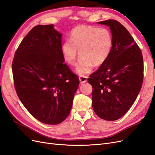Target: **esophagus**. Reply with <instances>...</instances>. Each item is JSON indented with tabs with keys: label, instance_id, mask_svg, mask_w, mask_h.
I'll list each match as a JSON object with an SVG mask.
<instances>
[{
	"label": "esophagus",
	"instance_id": "obj_1",
	"mask_svg": "<svg viewBox=\"0 0 155 155\" xmlns=\"http://www.w3.org/2000/svg\"><path fill=\"white\" fill-rule=\"evenodd\" d=\"M87 77L86 76H80L79 78V81H80V83H85L87 81Z\"/></svg>",
	"mask_w": 155,
	"mask_h": 155
}]
</instances>
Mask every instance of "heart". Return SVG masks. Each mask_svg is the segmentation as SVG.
<instances>
[{"instance_id": "b5f03b06", "label": "heart", "mask_w": 155, "mask_h": 155, "mask_svg": "<svg viewBox=\"0 0 155 155\" xmlns=\"http://www.w3.org/2000/svg\"><path fill=\"white\" fill-rule=\"evenodd\" d=\"M113 46L111 32L105 28L81 25L74 28L70 40L61 46L64 60L75 66L78 54L81 56L76 71L80 75L90 73L95 66H100L109 58ZM79 52H78V51Z\"/></svg>"}]
</instances>
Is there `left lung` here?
Returning a JSON list of instances; mask_svg holds the SVG:
<instances>
[{
  "mask_svg": "<svg viewBox=\"0 0 155 155\" xmlns=\"http://www.w3.org/2000/svg\"><path fill=\"white\" fill-rule=\"evenodd\" d=\"M109 26L113 46L109 58L92 73V108L103 120L114 121L127 112L138 95L143 78L142 51L128 30L115 20L97 22Z\"/></svg>",
  "mask_w": 155,
  "mask_h": 155,
  "instance_id": "8db88e82",
  "label": "left lung"
}]
</instances>
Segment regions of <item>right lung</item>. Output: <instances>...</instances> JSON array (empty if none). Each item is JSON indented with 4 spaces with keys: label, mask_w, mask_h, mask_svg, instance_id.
<instances>
[{
    "label": "right lung",
    "mask_w": 155,
    "mask_h": 155,
    "mask_svg": "<svg viewBox=\"0 0 155 155\" xmlns=\"http://www.w3.org/2000/svg\"><path fill=\"white\" fill-rule=\"evenodd\" d=\"M61 37L54 25L35 26L21 41L12 63L18 98L35 118L49 125L67 118L79 85L64 63Z\"/></svg>",
    "instance_id": "right-lung-1"
}]
</instances>
